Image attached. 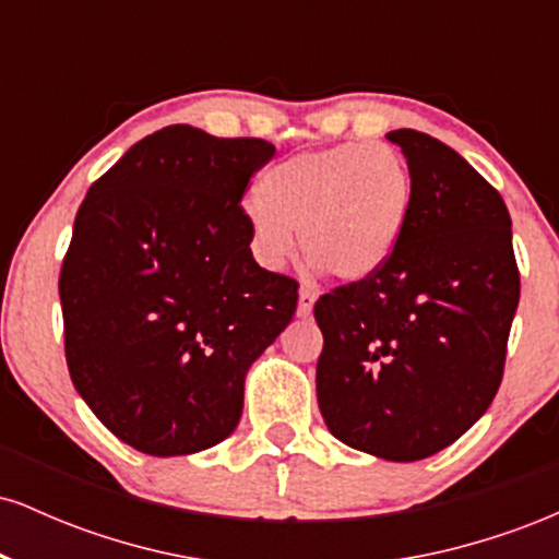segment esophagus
Instances as JSON below:
<instances>
[{
	"mask_svg": "<svg viewBox=\"0 0 559 559\" xmlns=\"http://www.w3.org/2000/svg\"><path fill=\"white\" fill-rule=\"evenodd\" d=\"M318 292L312 286H301L299 288V305H297V316L299 318H310L312 316V305H316Z\"/></svg>",
	"mask_w": 559,
	"mask_h": 559,
	"instance_id": "obj_1",
	"label": "esophagus"
}]
</instances>
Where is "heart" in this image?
<instances>
[{"label":"heart","instance_id":"heart-1","mask_svg":"<svg viewBox=\"0 0 559 559\" xmlns=\"http://www.w3.org/2000/svg\"><path fill=\"white\" fill-rule=\"evenodd\" d=\"M249 210L254 252L278 265L299 230L301 258L342 284L373 278L396 254L413 215L407 159L389 144H346L281 159L260 176Z\"/></svg>","mask_w":559,"mask_h":559}]
</instances>
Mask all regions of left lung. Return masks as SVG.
Instances as JSON below:
<instances>
[{"label": "left lung", "instance_id": "8db88e82", "mask_svg": "<svg viewBox=\"0 0 559 559\" xmlns=\"http://www.w3.org/2000/svg\"><path fill=\"white\" fill-rule=\"evenodd\" d=\"M407 157L415 202L381 273L316 301L318 404L346 447L415 463L489 409L521 299L502 197L452 146L386 133Z\"/></svg>", "mask_w": 559, "mask_h": 559}]
</instances>
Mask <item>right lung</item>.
<instances>
[{
	"label": "right lung",
	"mask_w": 559,
	"mask_h": 559,
	"mask_svg": "<svg viewBox=\"0 0 559 559\" xmlns=\"http://www.w3.org/2000/svg\"><path fill=\"white\" fill-rule=\"evenodd\" d=\"M271 141L168 126L133 144L79 207L60 271L73 386L155 457L221 444L243 378L292 323L299 284L252 258L241 197Z\"/></svg>",
	"instance_id": "add662e5"
}]
</instances>
